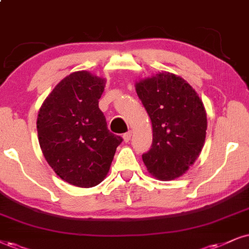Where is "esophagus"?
Masks as SVG:
<instances>
[{
  "label": "esophagus",
  "instance_id": "1",
  "mask_svg": "<svg viewBox=\"0 0 249 249\" xmlns=\"http://www.w3.org/2000/svg\"><path fill=\"white\" fill-rule=\"evenodd\" d=\"M130 139H131V133H130V131H128V133H125V134L124 135V141L125 143L129 142Z\"/></svg>",
  "mask_w": 249,
  "mask_h": 249
}]
</instances>
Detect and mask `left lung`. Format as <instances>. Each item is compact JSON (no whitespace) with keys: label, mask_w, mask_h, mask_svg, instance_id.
Returning a JSON list of instances; mask_svg holds the SVG:
<instances>
[{"label":"left lung","mask_w":249,"mask_h":249,"mask_svg":"<svg viewBox=\"0 0 249 249\" xmlns=\"http://www.w3.org/2000/svg\"><path fill=\"white\" fill-rule=\"evenodd\" d=\"M152 124V145L142 158L159 180H173L194 164L207 134V114L194 89L179 76L159 72L136 83Z\"/></svg>","instance_id":"8db88e82"}]
</instances>
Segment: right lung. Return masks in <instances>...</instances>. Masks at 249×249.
<instances>
[{"instance_id": "obj_1", "label": "right lung", "mask_w": 249, "mask_h": 249, "mask_svg": "<svg viewBox=\"0 0 249 249\" xmlns=\"http://www.w3.org/2000/svg\"><path fill=\"white\" fill-rule=\"evenodd\" d=\"M105 79L88 71L63 78L39 110L36 129L46 160L70 185L90 188L105 179L122 137L99 108Z\"/></svg>"}]
</instances>
